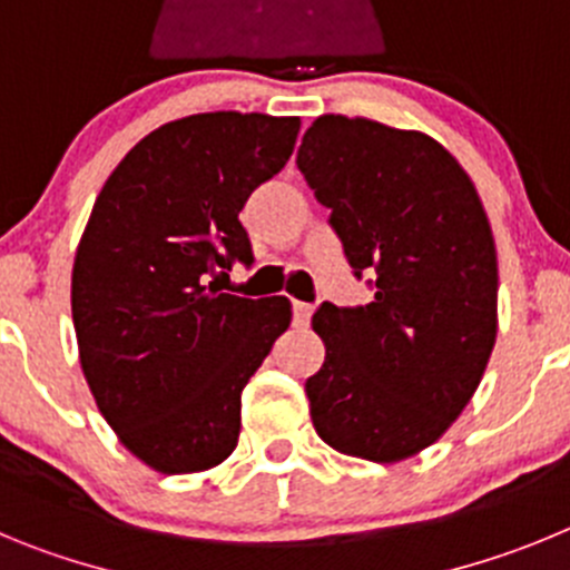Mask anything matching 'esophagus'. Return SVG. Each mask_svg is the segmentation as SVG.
Returning a JSON list of instances; mask_svg holds the SVG:
<instances>
[{
    "instance_id": "obj_1",
    "label": "esophagus",
    "mask_w": 570,
    "mask_h": 570,
    "mask_svg": "<svg viewBox=\"0 0 570 570\" xmlns=\"http://www.w3.org/2000/svg\"><path fill=\"white\" fill-rule=\"evenodd\" d=\"M312 312H315V306L304 304V301H295V304H292V317H295L297 326H306L312 317Z\"/></svg>"
}]
</instances>
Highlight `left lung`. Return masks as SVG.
<instances>
[{
  "label": "left lung",
  "mask_w": 570,
  "mask_h": 570,
  "mask_svg": "<svg viewBox=\"0 0 570 570\" xmlns=\"http://www.w3.org/2000/svg\"><path fill=\"white\" fill-rule=\"evenodd\" d=\"M297 170L330 207L348 266L374 301L323 304L326 346L306 381L317 438L348 458L400 463L460 417L497 341V249L469 173L440 141L372 119L317 116Z\"/></svg>",
  "instance_id": "left-lung-1"
}]
</instances>
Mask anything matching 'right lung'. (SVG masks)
<instances>
[{
	"instance_id": "1",
	"label": "right lung",
	"mask_w": 570,
	"mask_h": 570,
	"mask_svg": "<svg viewBox=\"0 0 570 570\" xmlns=\"http://www.w3.org/2000/svg\"><path fill=\"white\" fill-rule=\"evenodd\" d=\"M301 119L198 112L167 121L119 161L73 261L85 381L116 438L161 474H196L233 454L240 392L289 330V297L207 284L253 264L238 213L284 170Z\"/></svg>"
}]
</instances>
